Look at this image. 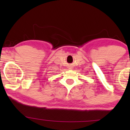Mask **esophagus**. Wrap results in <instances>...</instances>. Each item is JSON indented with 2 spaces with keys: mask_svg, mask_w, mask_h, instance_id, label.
Returning <instances> with one entry per match:
<instances>
[{
  "mask_svg": "<svg viewBox=\"0 0 130 130\" xmlns=\"http://www.w3.org/2000/svg\"><path fill=\"white\" fill-rule=\"evenodd\" d=\"M71 67H70V69H71Z\"/></svg>",
  "mask_w": 130,
  "mask_h": 130,
  "instance_id": "obj_1",
  "label": "esophagus"
}]
</instances>
